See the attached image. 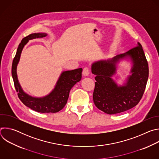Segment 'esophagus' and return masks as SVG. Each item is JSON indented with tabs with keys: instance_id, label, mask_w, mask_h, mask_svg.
<instances>
[{
	"instance_id": "esophagus-1",
	"label": "esophagus",
	"mask_w": 159,
	"mask_h": 159,
	"mask_svg": "<svg viewBox=\"0 0 159 159\" xmlns=\"http://www.w3.org/2000/svg\"><path fill=\"white\" fill-rule=\"evenodd\" d=\"M82 74H83L84 76H87L89 74V69L88 67L85 66V67L84 68Z\"/></svg>"
}]
</instances>
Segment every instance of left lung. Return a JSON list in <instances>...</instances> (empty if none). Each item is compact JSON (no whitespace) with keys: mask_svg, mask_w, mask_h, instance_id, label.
<instances>
[{"mask_svg":"<svg viewBox=\"0 0 159 159\" xmlns=\"http://www.w3.org/2000/svg\"><path fill=\"white\" fill-rule=\"evenodd\" d=\"M129 57L133 63L131 73L124 86H118L111 77L116 73V63L121 59ZM96 75L93 101L96 106L106 114L114 115L137 106L141 100L148 78V65L141 44L126 53L107 60L92 65Z\"/></svg>","mask_w":159,"mask_h":159,"instance_id":"1","label":"left lung"}]
</instances>
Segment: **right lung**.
<instances>
[{"label":"right lung","mask_w":159,"mask_h":159,"mask_svg":"<svg viewBox=\"0 0 159 159\" xmlns=\"http://www.w3.org/2000/svg\"><path fill=\"white\" fill-rule=\"evenodd\" d=\"M47 36L46 33H33L22 39L19 44L16 54L12 65V76L18 97L21 102L31 109L41 113H54L61 110L67 102L69 93L73 86L81 80L82 69L63 72L59 77L55 87L47 96L43 98H33L26 94L18 82L17 76V65L25 45L29 40L43 38Z\"/></svg>","instance_id":"right-lung-1"}]
</instances>
